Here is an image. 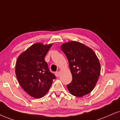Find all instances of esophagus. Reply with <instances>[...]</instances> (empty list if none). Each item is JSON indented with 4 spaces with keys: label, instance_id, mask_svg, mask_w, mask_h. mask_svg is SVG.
Listing matches in <instances>:
<instances>
[{
    "label": "esophagus",
    "instance_id": "esophagus-1",
    "mask_svg": "<svg viewBox=\"0 0 120 120\" xmlns=\"http://www.w3.org/2000/svg\"><path fill=\"white\" fill-rule=\"evenodd\" d=\"M55 75L56 77H59V75H60V72H59V71H56L55 72Z\"/></svg>",
    "mask_w": 120,
    "mask_h": 120
}]
</instances>
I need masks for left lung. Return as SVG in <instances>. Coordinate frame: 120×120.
<instances>
[{"label":"left lung","instance_id":"1","mask_svg":"<svg viewBox=\"0 0 120 120\" xmlns=\"http://www.w3.org/2000/svg\"><path fill=\"white\" fill-rule=\"evenodd\" d=\"M69 61L72 80L67 87L74 96L81 97L95 87L100 74L101 66L94 51L77 41H70L61 46Z\"/></svg>","mask_w":120,"mask_h":120}]
</instances>
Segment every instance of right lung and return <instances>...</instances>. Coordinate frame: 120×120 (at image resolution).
<instances>
[{
  "label": "right lung",
  "instance_id": "obj_1",
  "mask_svg": "<svg viewBox=\"0 0 120 120\" xmlns=\"http://www.w3.org/2000/svg\"><path fill=\"white\" fill-rule=\"evenodd\" d=\"M52 44L36 43L18 57L15 74L18 82L29 95L40 98L50 88L56 77L49 71L45 57Z\"/></svg>",
  "mask_w": 120,
  "mask_h": 120
}]
</instances>
